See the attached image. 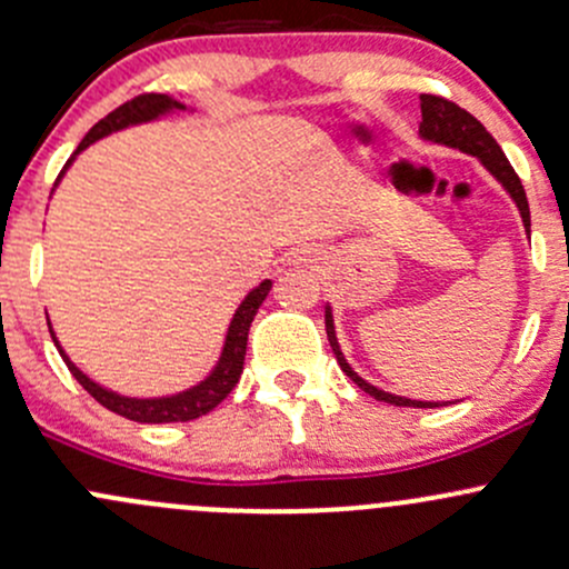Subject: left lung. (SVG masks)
<instances>
[{"instance_id": "1", "label": "left lung", "mask_w": 569, "mask_h": 569, "mask_svg": "<svg viewBox=\"0 0 569 569\" xmlns=\"http://www.w3.org/2000/svg\"><path fill=\"white\" fill-rule=\"evenodd\" d=\"M420 109H422L420 139L430 141V143H441V147L460 149V152H466V154H471V158L480 160L482 169H486L488 174L507 190V196L516 201L518 214H521V220H523V229H526V234H529L531 218H529V201H526L523 184H521V179H518L516 171H512L510 160L505 158V152H501L499 143L493 141V136H490L488 130L482 128V124L477 122L469 111H463L460 106L450 103V100L436 98V94H422ZM325 325H327V338H330L335 360H338L340 370H343V373L349 376V379L355 381L360 390L368 392L370 398L385 400V403H392V406H411V409H436V406H441V403H433V400H411V398H403V395L385 392V390H379V387L370 385V381H365L362 376L351 368L349 360H346L343 351H340L330 305L325 308ZM447 403H450V400H447Z\"/></svg>"}]
</instances>
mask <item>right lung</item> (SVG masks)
<instances>
[{
  "label": "right lung",
  "instance_id": "right-lung-1",
  "mask_svg": "<svg viewBox=\"0 0 569 569\" xmlns=\"http://www.w3.org/2000/svg\"><path fill=\"white\" fill-rule=\"evenodd\" d=\"M179 111H193V109H188V106L179 103V100L169 98V94H141V98H133L130 103L119 106L117 111H111L109 117L100 119V122L94 124L87 136H83V141L73 152V158L64 163L59 179L64 177V171L73 166V160L79 158L83 149L92 147L94 141L106 139V136H111V133H119V130H124V128H136V124L158 122V119L169 117V113H179ZM59 179H57V184H59ZM269 289H272V280H264V283L256 286V289L250 291L242 302H239L234 316H231V325H229V332H226L223 349H220L218 362H214V368L209 370V376H204L199 385L188 387V390H182L177 395H160V398H130V395H119V392L109 390V387L98 385V381L89 379L79 365L64 355L62 343L57 340V332L51 330V325H48V330H51L53 346L59 349L62 360L68 362L70 373L76 376V381H79L83 390L92 395L100 406H106V409L113 411V415L128 417V420H133V422H152V426H158V422H190V420H196V417H204L207 411H212L214 406H218L220 400H223L226 395L237 387L239 376H242L250 325H253L261 302L267 300Z\"/></svg>",
  "mask_w": 569,
  "mask_h": 569
}]
</instances>
